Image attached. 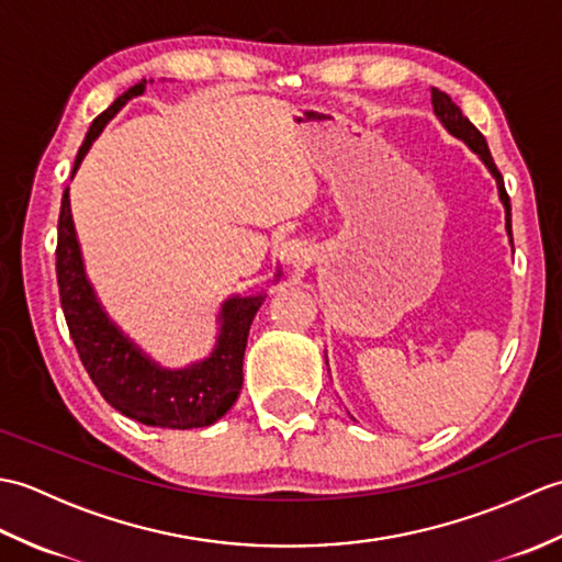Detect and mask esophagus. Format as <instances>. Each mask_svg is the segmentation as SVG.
<instances>
[{
	"label": "esophagus",
	"instance_id": "esophagus-1",
	"mask_svg": "<svg viewBox=\"0 0 562 562\" xmlns=\"http://www.w3.org/2000/svg\"><path fill=\"white\" fill-rule=\"evenodd\" d=\"M280 258L288 262V266H296V262L308 260V246L304 241H300V238H292V241L282 244Z\"/></svg>",
	"mask_w": 562,
	"mask_h": 562
}]
</instances>
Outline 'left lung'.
<instances>
[{
    "instance_id": "obj_1",
    "label": "left lung",
    "mask_w": 562,
    "mask_h": 562,
    "mask_svg": "<svg viewBox=\"0 0 562 562\" xmlns=\"http://www.w3.org/2000/svg\"><path fill=\"white\" fill-rule=\"evenodd\" d=\"M432 109H435V115L439 117V123L445 125L447 133L453 135L457 139H461L463 145H469L471 151L479 154V159L485 164V169L493 173L495 183H497L499 200H503V205H505V226H507V234H512V232H509V224H512L509 195H507V190H505L503 176H499L497 166H495V161H493V157H491V149H487L485 137L479 133V127H475V125L469 121V117H465V115L461 113L459 105L453 103L445 91L432 89Z\"/></svg>"
}]
</instances>
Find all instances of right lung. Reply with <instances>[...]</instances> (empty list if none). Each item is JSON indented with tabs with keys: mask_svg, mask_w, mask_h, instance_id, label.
I'll return each mask as SVG.
<instances>
[{
	"mask_svg": "<svg viewBox=\"0 0 562 562\" xmlns=\"http://www.w3.org/2000/svg\"><path fill=\"white\" fill-rule=\"evenodd\" d=\"M145 89L147 79H142L91 123L87 139L79 147L71 178L111 117L130 99L142 97ZM57 288L69 336L77 345L81 364L101 391V396L115 411L149 427L193 429L217 423L236 403L244 384L248 330L266 300L262 292L248 296L236 294L222 304L217 316V342L205 360L183 369L161 367L135 340L125 336L121 326L105 314L97 292H93L87 268H83L75 220H71L69 188L63 195L57 224Z\"/></svg>",
	"mask_w": 562,
	"mask_h": 562,
	"instance_id": "1",
	"label": "right lung"
}]
</instances>
